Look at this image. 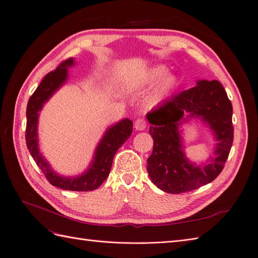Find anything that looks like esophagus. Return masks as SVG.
I'll return each mask as SVG.
<instances>
[{
    "instance_id": "esophagus-1",
    "label": "esophagus",
    "mask_w": 258,
    "mask_h": 258,
    "mask_svg": "<svg viewBox=\"0 0 258 258\" xmlns=\"http://www.w3.org/2000/svg\"><path fill=\"white\" fill-rule=\"evenodd\" d=\"M134 127L136 128V131H144L147 127V122L145 119L139 118L136 120L135 124H134Z\"/></svg>"
}]
</instances>
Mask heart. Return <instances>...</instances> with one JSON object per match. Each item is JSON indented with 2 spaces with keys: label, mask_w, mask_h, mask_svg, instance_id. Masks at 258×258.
<instances>
[{
  "label": "heart",
  "mask_w": 258,
  "mask_h": 258,
  "mask_svg": "<svg viewBox=\"0 0 258 258\" xmlns=\"http://www.w3.org/2000/svg\"><path fill=\"white\" fill-rule=\"evenodd\" d=\"M167 66L159 64L147 70L137 82L138 88L147 89L155 85V88L152 90L145 99V106L148 109L154 108L160 103H163L169 95L172 93L178 85L177 75L173 72H168Z\"/></svg>",
  "instance_id": "b5f03b06"
}]
</instances>
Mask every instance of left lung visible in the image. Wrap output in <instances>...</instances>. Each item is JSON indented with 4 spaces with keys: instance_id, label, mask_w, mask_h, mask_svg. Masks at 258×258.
I'll list each match as a JSON object with an SVG mask.
<instances>
[{
    "instance_id": "obj_1",
    "label": "left lung",
    "mask_w": 258,
    "mask_h": 258,
    "mask_svg": "<svg viewBox=\"0 0 258 258\" xmlns=\"http://www.w3.org/2000/svg\"><path fill=\"white\" fill-rule=\"evenodd\" d=\"M233 107L218 81L200 80L194 88L182 91L147 114L153 152L148 158V173L156 187L168 194L191 191L221 173L234 138ZM201 118L216 140L214 158L198 166L185 157L180 127Z\"/></svg>"
}]
</instances>
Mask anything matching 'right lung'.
Returning <instances> with one entry per match:
<instances>
[{"mask_svg":"<svg viewBox=\"0 0 258 258\" xmlns=\"http://www.w3.org/2000/svg\"><path fill=\"white\" fill-rule=\"evenodd\" d=\"M74 63L73 58L62 61L54 71L44 76L32 94L26 107L25 139L35 163L53 186L71 191H91L99 188L108 177L114 154L132 134L133 121L127 118L122 119L106 130L94 151L93 159L84 173L70 177L57 174L39 150L38 118L43 105L68 80V68H71Z\"/></svg>","mask_w":258,"mask_h":258,"instance_id":"1","label":"right lung"}]
</instances>
